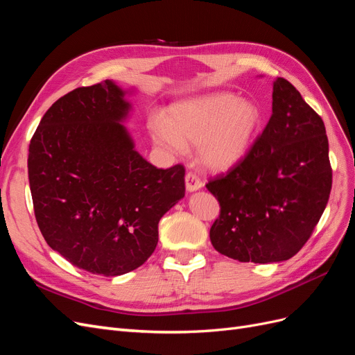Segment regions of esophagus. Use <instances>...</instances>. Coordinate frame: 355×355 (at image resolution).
<instances>
[{
    "instance_id": "34e87169",
    "label": "esophagus",
    "mask_w": 355,
    "mask_h": 355,
    "mask_svg": "<svg viewBox=\"0 0 355 355\" xmlns=\"http://www.w3.org/2000/svg\"><path fill=\"white\" fill-rule=\"evenodd\" d=\"M185 185H187V191L194 192L202 187V182L196 173L189 171V173H187V176H185Z\"/></svg>"
}]
</instances>
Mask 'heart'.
Wrapping results in <instances>:
<instances>
[{
	"mask_svg": "<svg viewBox=\"0 0 355 355\" xmlns=\"http://www.w3.org/2000/svg\"><path fill=\"white\" fill-rule=\"evenodd\" d=\"M261 108L232 93H214L180 102L166 118L151 123L153 141L182 155L198 145V155L213 170H228L245 157L259 133Z\"/></svg>",
	"mask_w": 355,
	"mask_h": 355,
	"instance_id": "b5f03b06",
	"label": "heart"
}]
</instances>
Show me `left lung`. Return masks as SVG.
<instances>
[{
  "label": "left lung",
  "instance_id": "left-lung-1",
  "mask_svg": "<svg viewBox=\"0 0 355 355\" xmlns=\"http://www.w3.org/2000/svg\"><path fill=\"white\" fill-rule=\"evenodd\" d=\"M220 206L210 228L219 253L270 263L295 256L313 234L331 189L321 116L284 78L272 87V115L249 153L206 185Z\"/></svg>",
  "mask_w": 355,
  "mask_h": 355
}]
</instances>
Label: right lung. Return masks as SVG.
<instances>
[{
    "mask_svg": "<svg viewBox=\"0 0 355 355\" xmlns=\"http://www.w3.org/2000/svg\"><path fill=\"white\" fill-rule=\"evenodd\" d=\"M125 92L105 80L62 96L31 139L29 187L42 237L68 262L114 277L144 265L158 222L185 196V167L157 168L121 124Z\"/></svg>",
    "mask_w": 355,
    "mask_h": 355,
    "instance_id": "1",
    "label": "right lung"
}]
</instances>
